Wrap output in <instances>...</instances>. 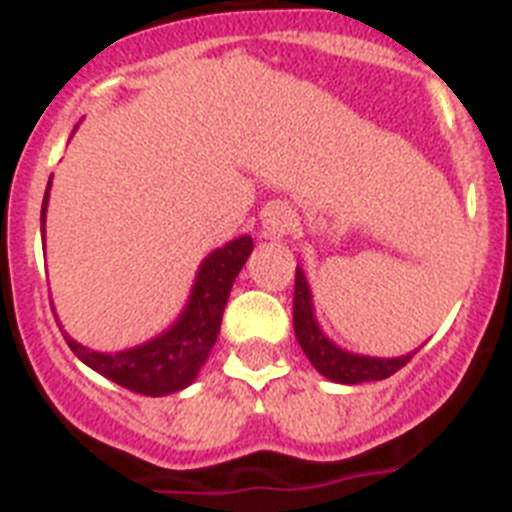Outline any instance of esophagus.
Listing matches in <instances>:
<instances>
[{
  "instance_id": "esophagus-1",
  "label": "esophagus",
  "mask_w": 512,
  "mask_h": 512,
  "mask_svg": "<svg viewBox=\"0 0 512 512\" xmlns=\"http://www.w3.org/2000/svg\"><path fill=\"white\" fill-rule=\"evenodd\" d=\"M295 228V215L284 205H271L266 207L264 217H261V235L269 241H279L289 230Z\"/></svg>"
}]
</instances>
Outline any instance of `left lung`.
Masks as SVG:
<instances>
[{"mask_svg": "<svg viewBox=\"0 0 512 512\" xmlns=\"http://www.w3.org/2000/svg\"><path fill=\"white\" fill-rule=\"evenodd\" d=\"M295 336L310 364L323 374L325 379L338 384H361V382H377V379H387L408 364L418 348L405 356H392V359H382V356H364L346 351L338 346L333 338H328L323 328H320L318 318H315V302H312V289L307 284L305 271L297 266L295 274Z\"/></svg>", "mask_w": 512, "mask_h": 512, "instance_id": "obj_1", "label": "left lung"}]
</instances>
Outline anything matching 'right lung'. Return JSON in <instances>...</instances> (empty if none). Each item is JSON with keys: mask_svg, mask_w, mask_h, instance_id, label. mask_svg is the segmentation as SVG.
Masks as SVG:
<instances>
[{"mask_svg": "<svg viewBox=\"0 0 512 512\" xmlns=\"http://www.w3.org/2000/svg\"><path fill=\"white\" fill-rule=\"evenodd\" d=\"M48 197H51V182L45 187L43 210H40V233L45 238V212H48ZM253 251L251 235H241L235 241L215 248L202 259L197 277H194L192 292L179 312V318L161 330L151 341L140 346L102 354L92 348L81 346L79 341L63 330L69 348L79 356L89 369L107 377L110 382L120 384L125 390L138 392L148 397H164L179 392L197 379L200 369L205 366L212 346L220 333L223 310L228 305L230 289H233L238 271L248 261ZM58 320V318H56Z\"/></svg>", "mask_w": 512, "mask_h": 512, "instance_id": "1", "label": "right lung"}]
</instances>
